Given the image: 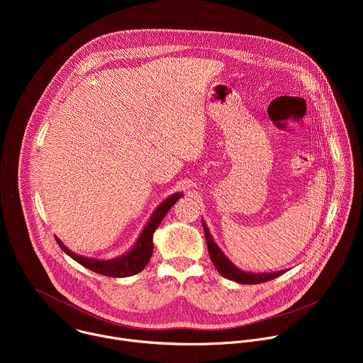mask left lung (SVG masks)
<instances>
[{"label":"left lung","mask_w":363,"mask_h":363,"mask_svg":"<svg viewBox=\"0 0 363 363\" xmlns=\"http://www.w3.org/2000/svg\"><path fill=\"white\" fill-rule=\"evenodd\" d=\"M202 225H203V233H205V240H206V247H208L210 258L223 277L237 281V283H241V284H260V283L270 281L284 273V270L274 272V273H248V272L240 270L237 266H234L228 260V257L221 251V248L213 240L210 230L203 223V220H202Z\"/></svg>","instance_id":"8db88e82"}]
</instances>
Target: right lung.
<instances>
[{"label": "right lung", "instance_id": "right-lung-1", "mask_svg": "<svg viewBox=\"0 0 363 363\" xmlns=\"http://www.w3.org/2000/svg\"><path fill=\"white\" fill-rule=\"evenodd\" d=\"M182 196L181 192H177L171 196H168L155 213L152 214L149 223L145 225L143 231L140 233L138 241L135 242V245L132 247L130 251H128L126 254L112 258V260H96V258H89V257H83V255H77L73 251H70L56 235V241L60 245V248L70 255L73 260H76L79 264H82L83 267L97 273V274H103V276H109V277H129L133 274H138L139 272H142L146 264L150 260V255L153 251V242H152V237L155 230L158 228V225L161 224V221L164 220V217L167 216V213L172 208L174 203Z\"/></svg>", "mask_w": 363, "mask_h": 363}]
</instances>
